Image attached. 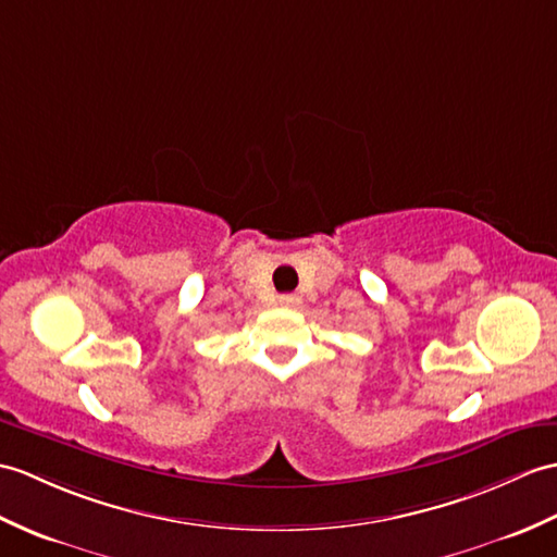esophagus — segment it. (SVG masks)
I'll return each instance as SVG.
<instances>
[{"label": "esophagus", "instance_id": "34e87169", "mask_svg": "<svg viewBox=\"0 0 557 557\" xmlns=\"http://www.w3.org/2000/svg\"><path fill=\"white\" fill-rule=\"evenodd\" d=\"M277 301L282 308H296L301 304V296L299 294H280Z\"/></svg>", "mask_w": 557, "mask_h": 557}]
</instances>
